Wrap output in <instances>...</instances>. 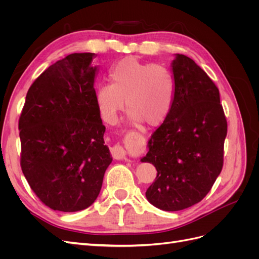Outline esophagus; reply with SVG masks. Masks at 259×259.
Returning a JSON list of instances; mask_svg holds the SVG:
<instances>
[{
    "instance_id": "esophagus-1",
    "label": "esophagus",
    "mask_w": 259,
    "mask_h": 259,
    "mask_svg": "<svg viewBox=\"0 0 259 259\" xmlns=\"http://www.w3.org/2000/svg\"><path fill=\"white\" fill-rule=\"evenodd\" d=\"M110 152H111V154H112V156L114 159H125L126 158V151H125V149L121 146V145H119V144H116V145H114L111 149H110Z\"/></svg>"
}]
</instances>
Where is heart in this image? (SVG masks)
Returning <instances> with one entry per match:
<instances>
[{
	"label": "heart",
	"mask_w": 259,
	"mask_h": 259,
	"mask_svg": "<svg viewBox=\"0 0 259 259\" xmlns=\"http://www.w3.org/2000/svg\"><path fill=\"white\" fill-rule=\"evenodd\" d=\"M110 83L99 85L96 103L107 123L126 109L132 121L156 126L166 119L175 97V80L163 65L143 62L134 57L120 60L110 69Z\"/></svg>",
	"instance_id": "obj_1"
}]
</instances>
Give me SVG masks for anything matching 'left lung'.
Listing matches in <instances>:
<instances>
[{"label": "left lung", "mask_w": 259, "mask_h": 259, "mask_svg": "<svg viewBox=\"0 0 259 259\" xmlns=\"http://www.w3.org/2000/svg\"><path fill=\"white\" fill-rule=\"evenodd\" d=\"M173 73V106L142 159L158 171L146 191L148 201L168 211L197 204L209 192L224 165L227 135L219 91L204 70L177 54Z\"/></svg>", "instance_id": "obj_1"}]
</instances>
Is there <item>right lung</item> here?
<instances>
[{"instance_id":"right-lung-1","label":"right lung","mask_w":259,"mask_h":259,"mask_svg":"<svg viewBox=\"0 0 259 259\" xmlns=\"http://www.w3.org/2000/svg\"><path fill=\"white\" fill-rule=\"evenodd\" d=\"M94 55L70 54L50 66L30 86L19 116L22 173L54 210L91 206L112 162L95 98Z\"/></svg>"}]
</instances>
